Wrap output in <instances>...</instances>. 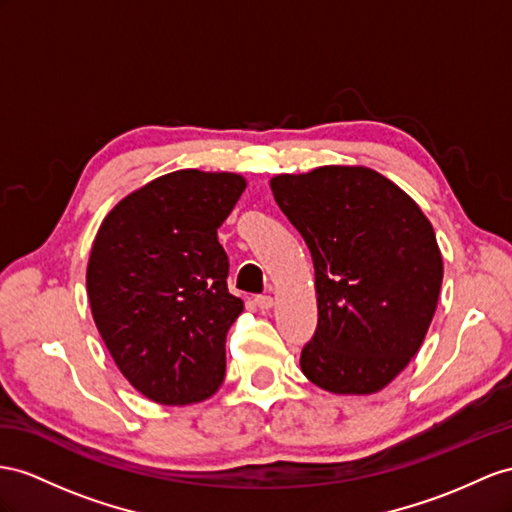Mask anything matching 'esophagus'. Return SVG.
Instances as JSON below:
<instances>
[{"instance_id": "1", "label": "esophagus", "mask_w": 512, "mask_h": 512, "mask_svg": "<svg viewBox=\"0 0 512 512\" xmlns=\"http://www.w3.org/2000/svg\"><path fill=\"white\" fill-rule=\"evenodd\" d=\"M255 305L259 309H270L274 305V298L268 296V294H261V296H255Z\"/></svg>"}]
</instances>
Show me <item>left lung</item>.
Masks as SVG:
<instances>
[{
  "label": "left lung",
  "mask_w": 512,
  "mask_h": 512,
  "mask_svg": "<svg viewBox=\"0 0 512 512\" xmlns=\"http://www.w3.org/2000/svg\"><path fill=\"white\" fill-rule=\"evenodd\" d=\"M274 201L303 235L316 268L318 329L300 368L331 393H374L422 346L443 259L422 209L363 166L277 175Z\"/></svg>",
  "instance_id": "obj_1"
}]
</instances>
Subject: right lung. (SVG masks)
Listing matches in <instances>:
<instances>
[{"instance_id": "right-lung-1", "label": "right lung", "mask_w": 512, "mask_h": 512, "mask_svg": "<svg viewBox=\"0 0 512 512\" xmlns=\"http://www.w3.org/2000/svg\"><path fill=\"white\" fill-rule=\"evenodd\" d=\"M246 188L233 173L177 170L131 192L101 222L86 290L101 339L140 393L201 402L225 381L229 294L218 227Z\"/></svg>"}]
</instances>
